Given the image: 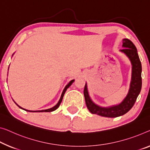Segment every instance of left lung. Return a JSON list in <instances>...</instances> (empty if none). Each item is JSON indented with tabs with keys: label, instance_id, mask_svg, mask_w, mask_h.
Returning a JSON list of instances; mask_svg holds the SVG:
<instances>
[{
	"label": "left lung",
	"instance_id": "obj_1",
	"mask_svg": "<svg viewBox=\"0 0 150 150\" xmlns=\"http://www.w3.org/2000/svg\"><path fill=\"white\" fill-rule=\"evenodd\" d=\"M123 48L121 51L125 53L129 57L132 64V77L130 84V88L128 94L123 102L119 105L113 106L109 108H103L96 105L91 100L86 84L84 89V96L86 107L89 111L93 114H96L102 117H117L127 112L134 105L138 95L142 89V64L138 56L137 48L133 42L127 39L123 40Z\"/></svg>",
	"mask_w": 150,
	"mask_h": 150
}]
</instances>
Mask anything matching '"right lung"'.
Instances as JSON below:
<instances>
[{
	"label": "right lung",
	"instance_id": "right-lung-1",
	"mask_svg": "<svg viewBox=\"0 0 150 150\" xmlns=\"http://www.w3.org/2000/svg\"><path fill=\"white\" fill-rule=\"evenodd\" d=\"M74 80H71V81L68 83V84L66 85V87H65V88L64 89V91H63V92H62V96H61V98H60V99H59V102L57 103V104L56 105V106H54V107H52V108H51V109H46V110H26V109H23V108H21V107H19V105H17L18 107H19V108H21V109H23V110H27V111H29V112H52V111H54V110H56L57 108L59 107V106L60 105V103H62V99H63V96H64V94H65V93H66V90H67V88H68L69 87H70V86H71V84H72V83L74 82Z\"/></svg>",
	"mask_w": 150,
	"mask_h": 150
}]
</instances>
